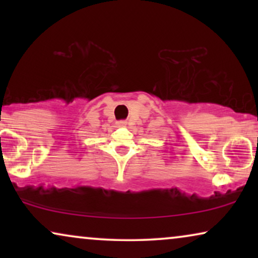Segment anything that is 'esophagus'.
Masks as SVG:
<instances>
[{"label": "esophagus", "mask_w": 258, "mask_h": 258, "mask_svg": "<svg viewBox=\"0 0 258 258\" xmlns=\"http://www.w3.org/2000/svg\"><path fill=\"white\" fill-rule=\"evenodd\" d=\"M117 125L118 126H125L126 125V122L125 121H118L117 122Z\"/></svg>", "instance_id": "obj_1"}]
</instances>
